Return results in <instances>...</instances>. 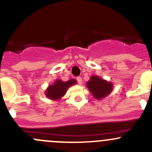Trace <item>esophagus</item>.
<instances>
[{
  "mask_svg": "<svg viewBox=\"0 0 152 152\" xmlns=\"http://www.w3.org/2000/svg\"><path fill=\"white\" fill-rule=\"evenodd\" d=\"M76 80H77L78 83H79V85H81V84H82V77H81V76H78V77L76 78Z\"/></svg>",
  "mask_w": 152,
  "mask_h": 152,
  "instance_id": "esophagus-1",
  "label": "esophagus"
}]
</instances>
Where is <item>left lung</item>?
Masks as SVG:
<instances>
[{
	"instance_id": "left-lung-1",
	"label": "left lung",
	"mask_w": 152,
	"mask_h": 152,
	"mask_svg": "<svg viewBox=\"0 0 152 152\" xmlns=\"http://www.w3.org/2000/svg\"><path fill=\"white\" fill-rule=\"evenodd\" d=\"M87 87L95 99H102L113 91V85L98 76H93L87 82Z\"/></svg>"
}]
</instances>
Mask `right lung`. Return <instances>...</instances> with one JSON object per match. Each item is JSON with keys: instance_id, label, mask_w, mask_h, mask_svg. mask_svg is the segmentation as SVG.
Returning a JSON list of instances; mask_svg holds the SVG:
<instances>
[{"instance_id": "obj_1", "label": "right lung", "mask_w": 152, "mask_h": 152, "mask_svg": "<svg viewBox=\"0 0 152 152\" xmlns=\"http://www.w3.org/2000/svg\"><path fill=\"white\" fill-rule=\"evenodd\" d=\"M76 83H77L76 80L73 79H70L67 82H63V81L57 79L55 81L53 85H49L45 93V96H47L48 99L50 100H59L62 96H65L68 87Z\"/></svg>"}]
</instances>
